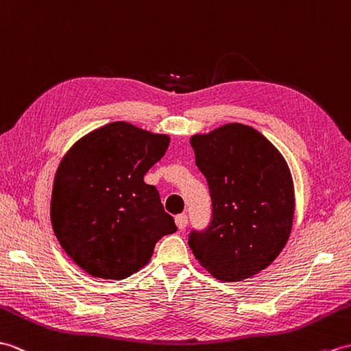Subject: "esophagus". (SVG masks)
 Here are the masks:
<instances>
[{
    "label": "esophagus",
    "mask_w": 351,
    "mask_h": 351,
    "mask_svg": "<svg viewBox=\"0 0 351 351\" xmlns=\"http://www.w3.org/2000/svg\"><path fill=\"white\" fill-rule=\"evenodd\" d=\"M176 223H177L178 230H184L186 227H188V216H186L184 213L176 216Z\"/></svg>",
    "instance_id": "34e87169"
}]
</instances>
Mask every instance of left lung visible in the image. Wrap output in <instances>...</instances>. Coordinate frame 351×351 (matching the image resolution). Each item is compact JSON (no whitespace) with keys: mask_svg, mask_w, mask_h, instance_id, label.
Masks as SVG:
<instances>
[{"mask_svg":"<svg viewBox=\"0 0 351 351\" xmlns=\"http://www.w3.org/2000/svg\"><path fill=\"white\" fill-rule=\"evenodd\" d=\"M191 145L208 184L212 219L204 230H192L188 243L215 278H251L290 237L294 193L287 163L258 130L240 123L193 135Z\"/></svg>","mask_w":351,"mask_h":351,"instance_id":"1","label":"left lung"}]
</instances>
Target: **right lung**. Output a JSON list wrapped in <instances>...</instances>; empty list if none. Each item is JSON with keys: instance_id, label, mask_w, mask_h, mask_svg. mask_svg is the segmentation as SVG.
I'll return each mask as SVG.
<instances>
[{"instance_id": "obj_1", "label": "right lung", "mask_w": 351, "mask_h": 351, "mask_svg": "<svg viewBox=\"0 0 351 351\" xmlns=\"http://www.w3.org/2000/svg\"><path fill=\"white\" fill-rule=\"evenodd\" d=\"M169 136L115 121L81 138L61 160L51 222L61 247L88 275L124 279L145 266L159 239L177 231L144 176Z\"/></svg>"}]
</instances>
